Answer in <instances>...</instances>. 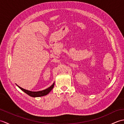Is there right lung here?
<instances>
[{
	"label": "right lung",
	"mask_w": 124,
	"mask_h": 124,
	"mask_svg": "<svg viewBox=\"0 0 124 124\" xmlns=\"http://www.w3.org/2000/svg\"><path fill=\"white\" fill-rule=\"evenodd\" d=\"M18 87H19L22 91H23L26 94H27L31 96V97H40V96H43L45 95H46L47 94H48L50 92H51L52 89L53 88L54 86V83L53 84V85H51L50 87H49L48 88H47L46 89H44V90L43 91H38V92H32V91H30L27 90V89H25L24 88H22L21 87L18 86L17 85Z\"/></svg>",
	"instance_id": "add662e5"
}]
</instances>
